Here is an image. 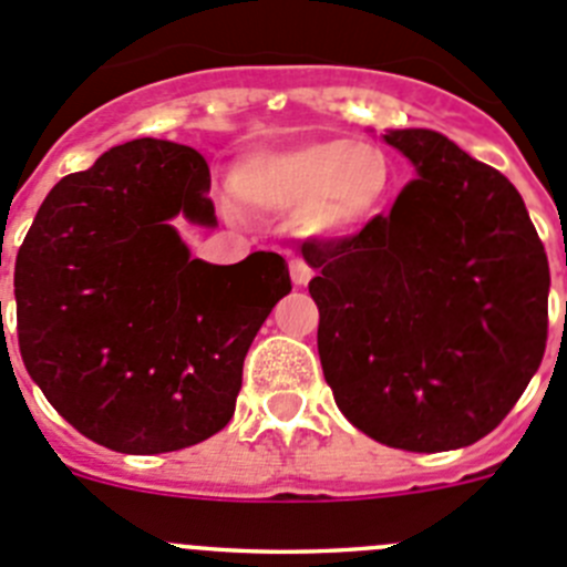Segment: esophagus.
<instances>
[{
	"instance_id": "obj_1",
	"label": "esophagus",
	"mask_w": 567,
	"mask_h": 567,
	"mask_svg": "<svg viewBox=\"0 0 567 567\" xmlns=\"http://www.w3.org/2000/svg\"><path fill=\"white\" fill-rule=\"evenodd\" d=\"M289 275H292V284L303 287V284H309V278H312V267H309L303 258H292L289 260Z\"/></svg>"
}]
</instances>
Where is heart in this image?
I'll return each mask as SVG.
<instances>
[{"mask_svg": "<svg viewBox=\"0 0 567 567\" xmlns=\"http://www.w3.org/2000/svg\"><path fill=\"white\" fill-rule=\"evenodd\" d=\"M233 189L252 207L300 209L303 233L338 238L383 213L394 189V162L378 144L332 138L252 155L235 169Z\"/></svg>", "mask_w": 567, "mask_h": 567, "instance_id": "1", "label": "heart"}]
</instances>
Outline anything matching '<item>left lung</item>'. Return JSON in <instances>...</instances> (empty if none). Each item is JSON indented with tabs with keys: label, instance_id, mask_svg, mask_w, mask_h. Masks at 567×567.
<instances>
[{
	"label": "left lung",
	"instance_id": "8db88e82",
	"mask_svg": "<svg viewBox=\"0 0 567 567\" xmlns=\"http://www.w3.org/2000/svg\"><path fill=\"white\" fill-rule=\"evenodd\" d=\"M385 142L417 167L392 213L307 240L318 354L340 412L403 452L494 432L548 340V258L523 195L434 130Z\"/></svg>",
	"mask_w": 567,
	"mask_h": 567
}]
</instances>
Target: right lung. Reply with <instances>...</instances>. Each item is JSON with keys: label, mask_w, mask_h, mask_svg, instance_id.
Wrapping results in <instances>:
<instances>
[{"label": "right lung", "mask_w": 567, "mask_h": 567, "mask_svg": "<svg viewBox=\"0 0 567 567\" xmlns=\"http://www.w3.org/2000/svg\"><path fill=\"white\" fill-rule=\"evenodd\" d=\"M207 189L198 150L135 138L64 175L19 247L24 369L104 449L178 452L221 432L249 343L292 289L278 252L189 258L169 218L215 224Z\"/></svg>", "instance_id": "1"}]
</instances>
